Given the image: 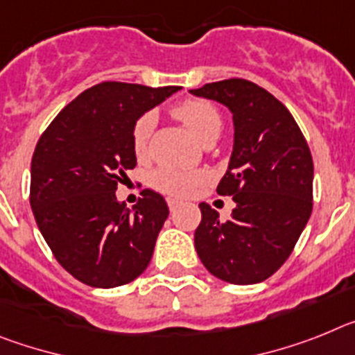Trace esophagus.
Returning <instances> with one entry per match:
<instances>
[{
  "mask_svg": "<svg viewBox=\"0 0 355 355\" xmlns=\"http://www.w3.org/2000/svg\"><path fill=\"white\" fill-rule=\"evenodd\" d=\"M178 205H180V202H178V200L168 198V207H169V211L175 212V211H177V209H178Z\"/></svg>",
  "mask_w": 355,
  "mask_h": 355,
  "instance_id": "34e87169",
  "label": "esophagus"
}]
</instances>
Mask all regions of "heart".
Listing matches in <instances>:
<instances>
[{
	"label": "heart",
	"mask_w": 355,
	"mask_h": 355,
	"mask_svg": "<svg viewBox=\"0 0 355 355\" xmlns=\"http://www.w3.org/2000/svg\"><path fill=\"white\" fill-rule=\"evenodd\" d=\"M171 112L202 143L216 139L220 135L221 114L211 101L202 100V98H189L175 105ZM153 126H155V114L144 112L132 128V148L137 159H146L150 153ZM203 180H205V175L202 171L159 168L150 177V186L169 196H187Z\"/></svg>",
	"instance_id": "b5f03b06"
}]
</instances>
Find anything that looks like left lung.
<instances>
[{
	"label": "left lung",
	"instance_id": "1",
	"mask_svg": "<svg viewBox=\"0 0 355 355\" xmlns=\"http://www.w3.org/2000/svg\"><path fill=\"white\" fill-rule=\"evenodd\" d=\"M229 107L234 150L218 195L232 196L229 220L200 203L195 246L203 266L230 284H257L286 263L313 211V157L284 103L266 89L229 78L191 89Z\"/></svg>",
	"mask_w": 355,
	"mask_h": 355
}]
</instances>
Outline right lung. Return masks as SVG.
<instances>
[{
  "label": "right lung",
  "mask_w": 355,
  "mask_h": 355,
  "mask_svg": "<svg viewBox=\"0 0 355 355\" xmlns=\"http://www.w3.org/2000/svg\"><path fill=\"white\" fill-rule=\"evenodd\" d=\"M178 89L101 82L66 105L37 143L30 182L37 227L60 266L91 288L128 284L152 261L168 203L144 189L128 209L116 189L137 164L135 121Z\"/></svg>",
  "instance_id": "obj_1"
}]
</instances>
